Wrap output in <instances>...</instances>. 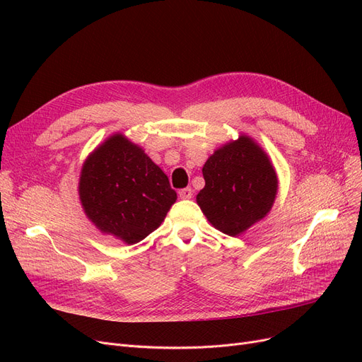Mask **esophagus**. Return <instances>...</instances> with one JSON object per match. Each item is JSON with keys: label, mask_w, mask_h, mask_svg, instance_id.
<instances>
[{"label": "esophagus", "mask_w": 362, "mask_h": 362, "mask_svg": "<svg viewBox=\"0 0 362 362\" xmlns=\"http://www.w3.org/2000/svg\"><path fill=\"white\" fill-rule=\"evenodd\" d=\"M192 195H194L192 188H183L179 191V197L182 200H189V198H192Z\"/></svg>", "instance_id": "1"}]
</instances>
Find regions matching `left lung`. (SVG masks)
I'll list each match as a JSON object with an SVG mask.
<instances>
[{
    "mask_svg": "<svg viewBox=\"0 0 362 362\" xmlns=\"http://www.w3.org/2000/svg\"><path fill=\"white\" fill-rule=\"evenodd\" d=\"M204 188L197 204L216 230L239 236L257 224L275 203L278 176L263 147L240 134L218 147L203 165Z\"/></svg>",
    "mask_w": 362,
    "mask_h": 362,
    "instance_id": "1",
    "label": "left lung"
}]
</instances>
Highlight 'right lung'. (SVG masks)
Masks as SVG:
<instances>
[{
  "label": "right lung",
  "mask_w": 362,
  "mask_h": 362,
  "mask_svg": "<svg viewBox=\"0 0 362 362\" xmlns=\"http://www.w3.org/2000/svg\"><path fill=\"white\" fill-rule=\"evenodd\" d=\"M78 195L90 223L127 245L155 231L177 200L167 174L120 132L87 156Z\"/></svg>",
  "instance_id": "add662e5"
}]
</instances>
